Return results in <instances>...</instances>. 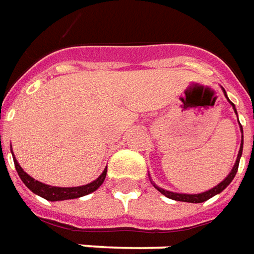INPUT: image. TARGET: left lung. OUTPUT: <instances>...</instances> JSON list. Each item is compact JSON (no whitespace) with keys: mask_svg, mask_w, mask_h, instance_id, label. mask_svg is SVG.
<instances>
[{"mask_svg":"<svg viewBox=\"0 0 254 254\" xmlns=\"http://www.w3.org/2000/svg\"><path fill=\"white\" fill-rule=\"evenodd\" d=\"M223 91H224V89H223ZM224 95L227 97L226 91H224ZM227 100H228V98H227ZM228 101H230V100H228ZM230 104L233 105L234 112L237 113L235 105H234L231 101H230ZM239 126H241V124H239ZM241 131H242V126H241ZM242 132H244V131H242ZM242 147H244V135H242V142H241V147H239L238 156H237V160H235V164H234L231 172L228 174L227 178H226L224 181L220 182V183H219L217 186H215L213 189H210V190H208V191H204V193H199V194H182V193H172V191L164 190V189H161V188H159V186H156L154 183H153V186L157 189L160 193L164 194L165 197H168V198H171V199H175V201H183V202H193V204H199V202H204V201H206V199L212 198L213 195H216V194L222 193L223 190H224V189L227 188L228 185L231 183V181L234 179V176H235V174H237V171H238L239 159H241V156H242Z\"/></svg>","mask_w":254,"mask_h":254,"instance_id":"8db88e82","label":"left lung"}]
</instances>
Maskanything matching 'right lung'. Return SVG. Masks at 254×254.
I'll return each mask as SVG.
<instances>
[{
    "label": "right lung",
    "mask_w": 254,
    "mask_h": 254,
    "mask_svg": "<svg viewBox=\"0 0 254 254\" xmlns=\"http://www.w3.org/2000/svg\"><path fill=\"white\" fill-rule=\"evenodd\" d=\"M13 156V152H12ZM13 161H15V167L17 174L20 176V179L23 183L26 185L27 188L31 190L32 193L38 194L39 197L48 199V201H63V199H72V198H79V197H83L87 194L93 193L97 189L101 186L104 181H105V176H107V168L104 170L101 175L98 176L95 181L91 183H87L84 186H78V188H56V186H49V185H45L42 182L35 181L34 178L26 174L23 168H21L17 160L13 156Z\"/></svg>",
    "instance_id": "1"
}]
</instances>
